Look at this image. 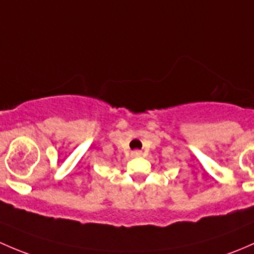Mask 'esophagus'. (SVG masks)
<instances>
[{
    "label": "esophagus",
    "instance_id": "1",
    "mask_svg": "<svg viewBox=\"0 0 254 254\" xmlns=\"http://www.w3.org/2000/svg\"><path fill=\"white\" fill-rule=\"evenodd\" d=\"M140 154H142V153H140L139 150H134V151H133V153H132V155H133V156H139Z\"/></svg>",
    "mask_w": 254,
    "mask_h": 254
}]
</instances>
